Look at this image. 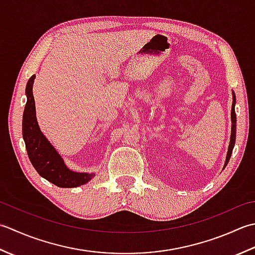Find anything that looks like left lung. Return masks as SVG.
Returning <instances> with one entry per match:
<instances>
[{"mask_svg": "<svg viewBox=\"0 0 255 255\" xmlns=\"http://www.w3.org/2000/svg\"><path fill=\"white\" fill-rule=\"evenodd\" d=\"M232 107H231V135H230V144L229 147H228V152H227V156H226V162L225 165H223V169L226 168V166L229 163V159L231 157L232 154V149L235 147V143H236V133H237V116H236V95L235 92L232 91Z\"/></svg>", "mask_w": 255, "mask_h": 255, "instance_id": "obj_1", "label": "left lung"}]
</instances>
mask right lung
Instances as JSON below:
<instances>
[{"label":"right lung","mask_w":255,"mask_h":255,"mask_svg":"<svg viewBox=\"0 0 255 255\" xmlns=\"http://www.w3.org/2000/svg\"><path fill=\"white\" fill-rule=\"evenodd\" d=\"M34 79L35 75L29 78L26 85L25 93L27 102H26L23 113L22 128L23 138L30 163L41 177L61 188H74V187L87 184L95 177L96 174L80 173V171L70 169L60 154L40 131L37 118H36L33 96Z\"/></svg>","instance_id":"1"}]
</instances>
